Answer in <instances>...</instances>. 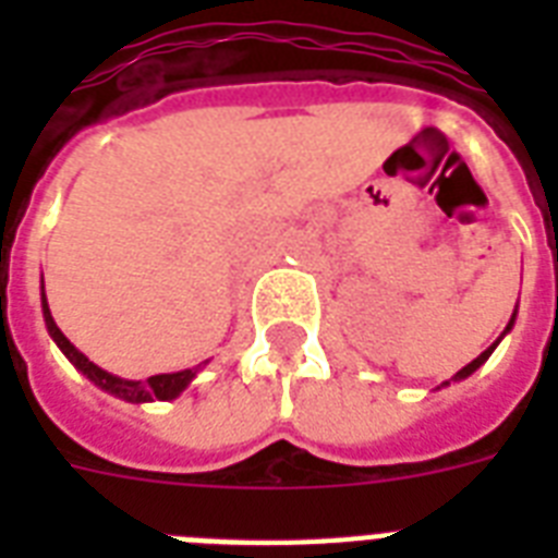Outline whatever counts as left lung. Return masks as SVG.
Masks as SVG:
<instances>
[{
	"label": "left lung",
	"mask_w": 558,
	"mask_h": 558,
	"mask_svg": "<svg viewBox=\"0 0 558 558\" xmlns=\"http://www.w3.org/2000/svg\"><path fill=\"white\" fill-rule=\"evenodd\" d=\"M512 322H515V315H512ZM512 322H510V324H507V330H510V327H512ZM507 330H504V332H507ZM495 344H498V341H495ZM495 344H493V348H486V350H484V353H481V356H477V359H475V362H469V365H466V367H463V371H458V373H454V376H451V379H449V381H454V379H466L469 373H475V371H477V367L484 365L486 359H489V353H493V350H495ZM449 381H446V385H449Z\"/></svg>",
	"instance_id": "8db88e82"
}]
</instances>
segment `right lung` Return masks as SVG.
Here are the masks:
<instances>
[{
    "mask_svg": "<svg viewBox=\"0 0 558 558\" xmlns=\"http://www.w3.org/2000/svg\"><path fill=\"white\" fill-rule=\"evenodd\" d=\"M43 315H46V327L48 332H51V339L60 344V350H63L65 356H69V362H72L77 371H83L86 376H89L95 385H100L104 390H109V393H116V397L126 399V402H150V399H173L179 397L182 390L187 388V381L196 376V371L199 367H191V371H179V373H159V376H150V379L144 381H126V379H118V376H112V373L100 371L95 362H89V359L83 356L81 350L74 348L72 341L65 339L63 332H60V327L54 324V318H51V310H48L46 304V292H43Z\"/></svg>",
    "mask_w": 558,
    "mask_h": 558,
    "instance_id": "obj_1",
    "label": "right lung"
}]
</instances>
